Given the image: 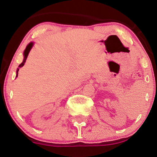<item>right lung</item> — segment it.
I'll return each mask as SVG.
<instances>
[{"label": "right lung", "mask_w": 157, "mask_h": 157, "mask_svg": "<svg viewBox=\"0 0 157 157\" xmlns=\"http://www.w3.org/2000/svg\"><path fill=\"white\" fill-rule=\"evenodd\" d=\"M33 46V43H29L28 46H27L26 49L24 50V61L22 62V63L20 64L19 66H18V67H22L24 65V63L26 62V58L28 57V54L29 53V52H30V50L31 49V47H32ZM18 70H19V69H17V70H16V77H18Z\"/></svg>", "instance_id": "right-lung-1"}]
</instances>
